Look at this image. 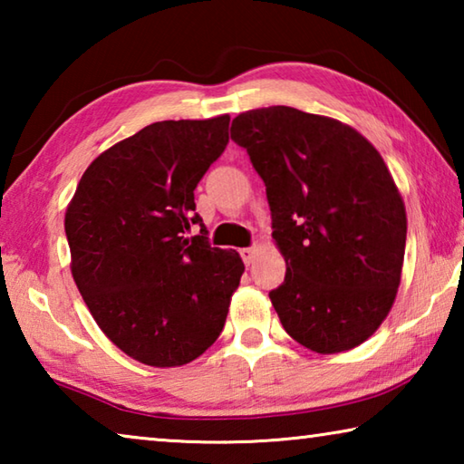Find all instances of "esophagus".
Returning a JSON list of instances; mask_svg holds the SVG:
<instances>
[{
	"label": "esophagus",
	"mask_w": 464,
	"mask_h": 464,
	"mask_svg": "<svg viewBox=\"0 0 464 464\" xmlns=\"http://www.w3.org/2000/svg\"><path fill=\"white\" fill-rule=\"evenodd\" d=\"M239 254H241V260L249 266V264H254V260H256L257 247H243V249H239Z\"/></svg>",
	"instance_id": "obj_1"
}]
</instances>
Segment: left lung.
I'll return each mask as SVG.
<instances>
[{
	"instance_id": "1",
	"label": "left lung",
	"mask_w": 464,
	"mask_h": 464,
	"mask_svg": "<svg viewBox=\"0 0 464 464\" xmlns=\"http://www.w3.org/2000/svg\"><path fill=\"white\" fill-rule=\"evenodd\" d=\"M231 139L266 184L286 276V334L319 354L366 342L395 303L407 217L381 153L348 124L290 106L247 110Z\"/></svg>"
}]
</instances>
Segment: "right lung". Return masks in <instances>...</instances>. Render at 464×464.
Instances as JSON below:
<instances>
[{
  "instance_id": "1",
  "label": "right lung",
  "mask_w": 464,
  "mask_h": 464,
  "mask_svg": "<svg viewBox=\"0 0 464 464\" xmlns=\"http://www.w3.org/2000/svg\"><path fill=\"white\" fill-rule=\"evenodd\" d=\"M229 121L149 124L90 163L67 207L75 285L108 340L147 366H182L210 348L246 270L235 249L210 247L194 213Z\"/></svg>"
}]
</instances>
